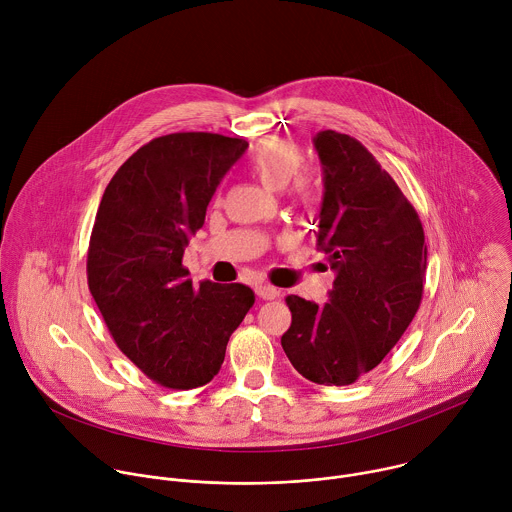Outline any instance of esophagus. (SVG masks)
I'll return each mask as SVG.
<instances>
[{"instance_id": "esophagus-1", "label": "esophagus", "mask_w": 512, "mask_h": 512, "mask_svg": "<svg viewBox=\"0 0 512 512\" xmlns=\"http://www.w3.org/2000/svg\"><path fill=\"white\" fill-rule=\"evenodd\" d=\"M255 291H257V296L263 298V300H275V298H279V294H281V291H279L277 287H273V285H269V283H259V285H255Z\"/></svg>"}]
</instances>
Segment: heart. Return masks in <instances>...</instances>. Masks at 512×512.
<instances>
[{
    "label": "heart",
    "mask_w": 512,
    "mask_h": 512,
    "mask_svg": "<svg viewBox=\"0 0 512 512\" xmlns=\"http://www.w3.org/2000/svg\"><path fill=\"white\" fill-rule=\"evenodd\" d=\"M302 164V152L294 143L279 137H269L257 143L251 156V166L261 182L271 190H283L294 178ZM298 188H308V178H298Z\"/></svg>",
    "instance_id": "obj_1"
}]
</instances>
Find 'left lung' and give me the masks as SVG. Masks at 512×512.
<instances>
[{
	"label": "left lung",
	"mask_w": 512,
	"mask_h": 512,
	"mask_svg": "<svg viewBox=\"0 0 512 512\" xmlns=\"http://www.w3.org/2000/svg\"><path fill=\"white\" fill-rule=\"evenodd\" d=\"M324 198L318 249L336 273L328 302L287 296L281 346L318 385H352L399 342L423 296L427 247L419 216L360 141L332 129L314 137Z\"/></svg>",
	"instance_id": "obj_1"
}]
</instances>
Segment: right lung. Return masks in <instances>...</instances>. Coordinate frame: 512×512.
<instances>
[{
  "instance_id": "add662e5",
  "label": "right lung",
  "mask_w": 512,
  "mask_h": 512,
  "mask_svg": "<svg viewBox=\"0 0 512 512\" xmlns=\"http://www.w3.org/2000/svg\"><path fill=\"white\" fill-rule=\"evenodd\" d=\"M249 143L188 131L152 139L111 178L87 255L91 296L119 350L168 389L214 379L227 342L255 304L243 283L188 279L190 235Z\"/></svg>"
}]
</instances>
